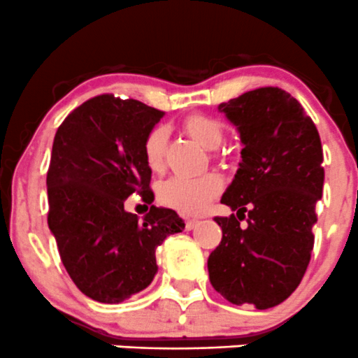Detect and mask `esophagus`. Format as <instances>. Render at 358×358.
Masks as SVG:
<instances>
[{"mask_svg": "<svg viewBox=\"0 0 358 358\" xmlns=\"http://www.w3.org/2000/svg\"><path fill=\"white\" fill-rule=\"evenodd\" d=\"M197 219H187V222H185V227H187V229L188 231H190V229H194V227L195 226H197Z\"/></svg>", "mask_w": 358, "mask_h": 358, "instance_id": "obj_1", "label": "esophagus"}]
</instances>
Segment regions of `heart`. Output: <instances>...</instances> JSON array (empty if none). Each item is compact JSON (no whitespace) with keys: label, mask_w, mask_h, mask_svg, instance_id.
I'll return each instance as SVG.
<instances>
[{"label":"heart","mask_w":358,"mask_h":358,"mask_svg":"<svg viewBox=\"0 0 358 358\" xmlns=\"http://www.w3.org/2000/svg\"><path fill=\"white\" fill-rule=\"evenodd\" d=\"M183 129L194 141L206 149H217L221 146L224 131L221 122L212 117L194 113L183 120ZM168 132L166 129H151L143 143L144 163L151 171H161L164 164V151H166ZM222 180L215 173H206L197 178H183L175 176L164 182L158 190V199L163 206L183 212V214H200L206 210L209 202L221 192Z\"/></svg>","instance_id":"obj_1"}]
</instances>
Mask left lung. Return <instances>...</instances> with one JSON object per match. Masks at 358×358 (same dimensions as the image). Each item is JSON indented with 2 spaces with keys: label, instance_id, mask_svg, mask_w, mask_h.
<instances>
[{
  "label": "left lung",
  "instance_id": "left-lung-1",
  "mask_svg": "<svg viewBox=\"0 0 358 358\" xmlns=\"http://www.w3.org/2000/svg\"><path fill=\"white\" fill-rule=\"evenodd\" d=\"M219 112L243 149L221 199L236 214L214 219L222 239L207 260L210 284L233 304L268 309L297 289L311 260L324 182L321 139L299 101L280 88L246 92Z\"/></svg>",
  "mask_w": 358,
  "mask_h": 358
}]
</instances>
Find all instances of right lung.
Returning a JSON list of instances; mask_svg holds the SVG:
<instances>
[{
  "instance_id": "right-lung-1",
  "label": "right lung",
  "mask_w": 358,
  "mask_h": 358,
  "mask_svg": "<svg viewBox=\"0 0 358 358\" xmlns=\"http://www.w3.org/2000/svg\"><path fill=\"white\" fill-rule=\"evenodd\" d=\"M163 115L100 95L74 108L54 137L47 222L66 272L93 301L119 304L146 289L158 272L156 248L185 229L171 209L151 206L143 222L124 209L132 194L155 200L143 143Z\"/></svg>"
}]
</instances>
